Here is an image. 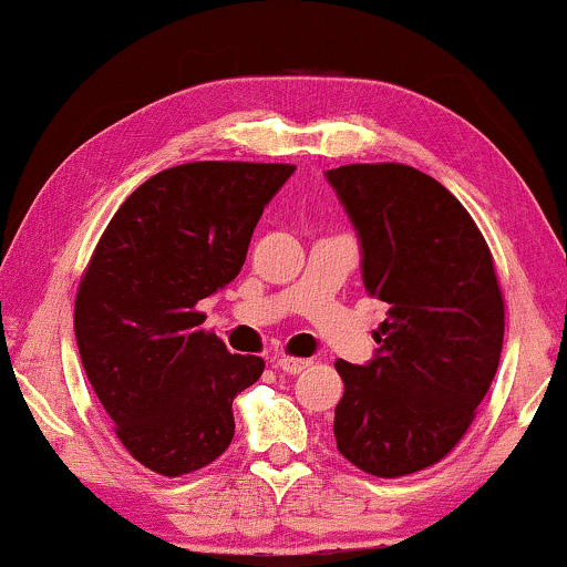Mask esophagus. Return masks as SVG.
I'll use <instances>...</instances> for the list:
<instances>
[{
    "instance_id": "obj_1",
    "label": "esophagus",
    "mask_w": 567,
    "mask_h": 567,
    "mask_svg": "<svg viewBox=\"0 0 567 567\" xmlns=\"http://www.w3.org/2000/svg\"><path fill=\"white\" fill-rule=\"evenodd\" d=\"M311 367L308 358H290V355H279L277 358V369L285 371V374H300V371Z\"/></svg>"
}]
</instances>
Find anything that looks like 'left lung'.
Returning <instances> with one entry per match:
<instances>
[{"label":"left lung","instance_id":"1","mask_svg":"<svg viewBox=\"0 0 567 567\" xmlns=\"http://www.w3.org/2000/svg\"><path fill=\"white\" fill-rule=\"evenodd\" d=\"M361 243V277L386 303L367 367L337 361V450L371 476L440 463L499 367L505 306L492 254L453 193L408 164L327 169Z\"/></svg>","mask_w":567,"mask_h":567}]
</instances>
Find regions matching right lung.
I'll return each mask as SVG.
<instances>
[{"instance_id":"1","label":"right lung","mask_w":567,"mask_h":567,"mask_svg":"<svg viewBox=\"0 0 567 567\" xmlns=\"http://www.w3.org/2000/svg\"><path fill=\"white\" fill-rule=\"evenodd\" d=\"M292 164L190 162L135 188L93 250L75 298L83 369L135 461L162 476L230 447L233 400L261 377L204 332L198 300L230 285Z\"/></svg>"}]
</instances>
